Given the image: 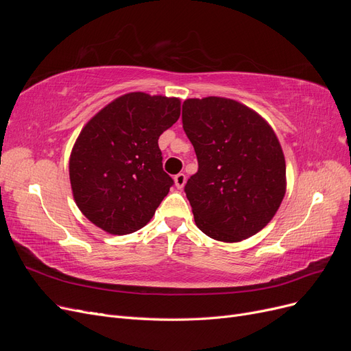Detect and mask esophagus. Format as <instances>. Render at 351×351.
<instances>
[{"mask_svg":"<svg viewBox=\"0 0 351 351\" xmlns=\"http://www.w3.org/2000/svg\"><path fill=\"white\" fill-rule=\"evenodd\" d=\"M174 183H176V187H177V189H183L184 184H186V174L178 173V174L174 177Z\"/></svg>","mask_w":351,"mask_h":351,"instance_id":"1","label":"esophagus"}]
</instances>
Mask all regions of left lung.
I'll return each instance as SVG.
<instances>
[{
    "instance_id": "left-lung-1",
    "label": "left lung",
    "mask_w": 351,
    "mask_h": 351,
    "mask_svg": "<svg viewBox=\"0 0 351 351\" xmlns=\"http://www.w3.org/2000/svg\"><path fill=\"white\" fill-rule=\"evenodd\" d=\"M183 129L197 156L186 196L196 226L234 243L261 231L285 193V161L269 124L243 104L209 97L183 102Z\"/></svg>"
}]
</instances>
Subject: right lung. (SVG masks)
Returning a JSON list of instances; mask_svg holds the SVG:
<instances>
[{
  "label": "right lung",
  "mask_w": 351,
  "mask_h": 351,
  "mask_svg": "<svg viewBox=\"0 0 351 351\" xmlns=\"http://www.w3.org/2000/svg\"><path fill=\"white\" fill-rule=\"evenodd\" d=\"M180 117L177 98L133 92L83 127L70 156V183L82 214L111 234L141 230L174 180L158 139Z\"/></svg>",
  "instance_id": "1"
}]
</instances>
